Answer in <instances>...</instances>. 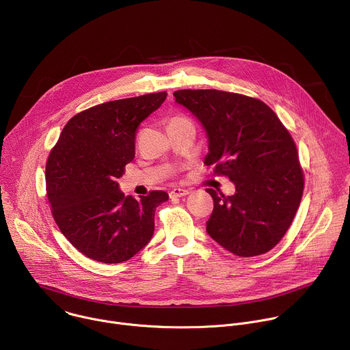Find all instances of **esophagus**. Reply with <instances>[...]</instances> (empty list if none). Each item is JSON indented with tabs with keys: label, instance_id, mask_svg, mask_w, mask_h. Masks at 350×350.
Masks as SVG:
<instances>
[{
	"label": "esophagus",
	"instance_id": "1",
	"mask_svg": "<svg viewBox=\"0 0 350 350\" xmlns=\"http://www.w3.org/2000/svg\"><path fill=\"white\" fill-rule=\"evenodd\" d=\"M189 191L188 189H184V188H174L170 191V198H181V196H185L188 195Z\"/></svg>",
	"mask_w": 350,
	"mask_h": 350
}]
</instances>
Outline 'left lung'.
Wrapping results in <instances>:
<instances>
[{"instance_id":"obj_1","label":"left lung","mask_w":350,"mask_h":350,"mask_svg":"<svg viewBox=\"0 0 350 350\" xmlns=\"http://www.w3.org/2000/svg\"><path fill=\"white\" fill-rule=\"evenodd\" d=\"M173 95L206 131L205 165L235 185L230 196L206 189L215 202L208 234L237 256L269 252L289 228L304 193L291 134L265 103L251 96L219 90Z\"/></svg>"}]
</instances>
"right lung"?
<instances>
[{
    "mask_svg": "<svg viewBox=\"0 0 350 350\" xmlns=\"http://www.w3.org/2000/svg\"><path fill=\"white\" fill-rule=\"evenodd\" d=\"M166 92L118 99L73 116L48 157L45 178L53 216L66 239L87 258L122 263L151 241L155 209L165 191L124 196L118 178L135 155V130Z\"/></svg>",
    "mask_w": 350,
    "mask_h": 350,
    "instance_id": "add662e5",
    "label": "right lung"
}]
</instances>
